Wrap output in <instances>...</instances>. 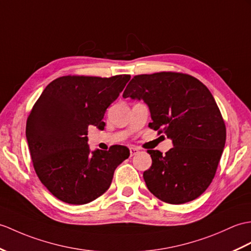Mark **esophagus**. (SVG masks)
I'll list each match as a JSON object with an SVG mask.
<instances>
[{
  "mask_svg": "<svg viewBox=\"0 0 251 251\" xmlns=\"http://www.w3.org/2000/svg\"><path fill=\"white\" fill-rule=\"evenodd\" d=\"M129 152H130V156H135L139 153V149L137 147H131L129 148Z\"/></svg>",
  "mask_w": 251,
  "mask_h": 251,
  "instance_id": "34e87169",
  "label": "esophagus"
}]
</instances>
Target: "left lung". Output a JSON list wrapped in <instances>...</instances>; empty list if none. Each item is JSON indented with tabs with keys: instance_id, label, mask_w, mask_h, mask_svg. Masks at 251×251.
Listing matches in <instances>:
<instances>
[{
	"instance_id": "obj_1",
	"label": "left lung",
	"mask_w": 251,
	"mask_h": 251,
	"mask_svg": "<svg viewBox=\"0 0 251 251\" xmlns=\"http://www.w3.org/2000/svg\"><path fill=\"white\" fill-rule=\"evenodd\" d=\"M123 97L143 99L153 120L149 127L165 132L173 143L164 155L148 151L152 166L143 177L149 190L170 204L200 197L216 174L226 137L211 92L190 75L160 72L135 75Z\"/></svg>"
}]
</instances>
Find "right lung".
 <instances>
[{
  "label": "right lung",
  "mask_w": 251,
  "mask_h": 251,
  "mask_svg": "<svg viewBox=\"0 0 251 251\" xmlns=\"http://www.w3.org/2000/svg\"><path fill=\"white\" fill-rule=\"evenodd\" d=\"M68 75L52 81L34 103L25 136L38 178L57 199L85 204L111 185L113 173L129 157L124 145L90 152L87 128H104V112L129 81Z\"/></svg>",
  "instance_id": "add662e5"
}]
</instances>
